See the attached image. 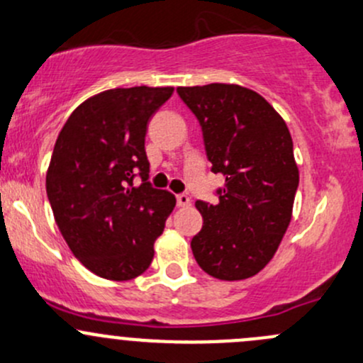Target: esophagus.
Segmentation results:
<instances>
[{
  "mask_svg": "<svg viewBox=\"0 0 363 363\" xmlns=\"http://www.w3.org/2000/svg\"><path fill=\"white\" fill-rule=\"evenodd\" d=\"M175 200H177V205L179 207H189V205H191V198L188 196V194H177V196H175Z\"/></svg>",
  "mask_w": 363,
  "mask_h": 363,
  "instance_id": "esophagus-1",
  "label": "esophagus"
}]
</instances>
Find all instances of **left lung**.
Listing matches in <instances>:
<instances>
[{"label":"left lung","instance_id":"8db88e82","mask_svg":"<svg viewBox=\"0 0 363 363\" xmlns=\"http://www.w3.org/2000/svg\"><path fill=\"white\" fill-rule=\"evenodd\" d=\"M200 121L213 174L224 175L216 205L196 201L203 226L191 250L205 273L243 280L272 261L292 219L299 170L284 118L257 91L211 83L179 86Z\"/></svg>","mask_w":363,"mask_h":363}]
</instances>
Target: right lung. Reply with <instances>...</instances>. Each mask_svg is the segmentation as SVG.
I'll use <instances>...</instances> for the list:
<instances>
[{
    "label": "right lung",
    "instance_id": "add662e5",
    "mask_svg": "<svg viewBox=\"0 0 363 363\" xmlns=\"http://www.w3.org/2000/svg\"><path fill=\"white\" fill-rule=\"evenodd\" d=\"M172 86L101 91L72 111L47 172L53 217L76 259L101 278L125 281L150 268L175 196L152 188L144 139ZM139 174L143 183L133 186Z\"/></svg>",
    "mask_w": 363,
    "mask_h": 363
}]
</instances>
